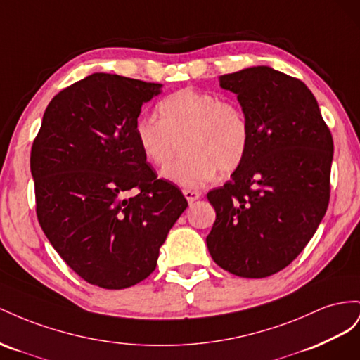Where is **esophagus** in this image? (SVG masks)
Here are the masks:
<instances>
[{"instance_id":"esophagus-1","label":"esophagus","mask_w":360,"mask_h":360,"mask_svg":"<svg viewBox=\"0 0 360 360\" xmlns=\"http://www.w3.org/2000/svg\"><path fill=\"white\" fill-rule=\"evenodd\" d=\"M200 191H196V190H184V196H186V199L190 202V203H193L194 200H198L199 198H200Z\"/></svg>"}]
</instances>
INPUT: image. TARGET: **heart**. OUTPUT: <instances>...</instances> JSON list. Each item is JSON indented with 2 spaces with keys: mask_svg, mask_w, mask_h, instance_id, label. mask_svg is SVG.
Instances as JSON below:
<instances>
[{
  "mask_svg": "<svg viewBox=\"0 0 360 360\" xmlns=\"http://www.w3.org/2000/svg\"><path fill=\"white\" fill-rule=\"evenodd\" d=\"M158 115L137 117L132 131L143 155L158 167L169 166L182 141L186 153L166 172L182 187H202L217 170L229 174L248 155L250 125L235 102L188 87L164 98Z\"/></svg>",
  "mask_w": 360,
  "mask_h": 360,
  "instance_id": "heart-1",
  "label": "heart"
}]
</instances>
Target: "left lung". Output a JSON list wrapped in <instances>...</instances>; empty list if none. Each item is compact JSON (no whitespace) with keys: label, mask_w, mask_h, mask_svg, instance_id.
<instances>
[{"label":"left lung","mask_w":360,"mask_h":360,"mask_svg":"<svg viewBox=\"0 0 360 360\" xmlns=\"http://www.w3.org/2000/svg\"><path fill=\"white\" fill-rule=\"evenodd\" d=\"M250 125L241 166L207 196L215 221L207 237L214 262L240 277L288 266L321 223L330 199L332 132L312 91L269 66L220 77Z\"/></svg>","instance_id":"8db88e82"}]
</instances>
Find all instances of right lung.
Masks as SVG:
<instances>
[{
    "instance_id": "add662e5",
    "label": "right lung",
    "mask_w": 360,
    "mask_h": 360,
    "mask_svg": "<svg viewBox=\"0 0 360 360\" xmlns=\"http://www.w3.org/2000/svg\"><path fill=\"white\" fill-rule=\"evenodd\" d=\"M160 87L91 74L51 99L32 146L40 228L72 270L105 290L145 281L188 207L174 184L158 178L132 131ZM132 188L138 194L125 198Z\"/></svg>"
}]
</instances>
